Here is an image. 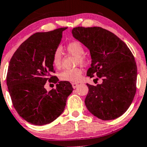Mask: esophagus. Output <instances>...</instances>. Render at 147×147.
Masks as SVG:
<instances>
[{"mask_svg": "<svg viewBox=\"0 0 147 147\" xmlns=\"http://www.w3.org/2000/svg\"><path fill=\"white\" fill-rule=\"evenodd\" d=\"M72 88H76L78 86L79 84L77 83H72Z\"/></svg>", "mask_w": 147, "mask_h": 147, "instance_id": "1", "label": "esophagus"}]
</instances>
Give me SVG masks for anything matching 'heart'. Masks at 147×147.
<instances>
[{
  "instance_id": "b5f03b06",
  "label": "heart",
  "mask_w": 147,
  "mask_h": 147,
  "mask_svg": "<svg viewBox=\"0 0 147 147\" xmlns=\"http://www.w3.org/2000/svg\"><path fill=\"white\" fill-rule=\"evenodd\" d=\"M66 51L70 55L76 57L75 63L77 65H85L87 62V58L84 53L83 45L79 41H72L66 46ZM62 54L59 48H57L52 55V63L56 68L61 66ZM82 74V69L79 67L71 69H65L60 74L59 77L61 80L68 82H77L79 80Z\"/></svg>"
}]
</instances>
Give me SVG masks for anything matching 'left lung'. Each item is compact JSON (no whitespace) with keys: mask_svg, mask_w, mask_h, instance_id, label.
Masks as SVG:
<instances>
[{"mask_svg":"<svg viewBox=\"0 0 147 147\" xmlns=\"http://www.w3.org/2000/svg\"><path fill=\"white\" fill-rule=\"evenodd\" d=\"M72 33L90 50L92 63L87 75L103 80L96 86L86 84L88 110L102 120L120 117L136 92L137 65L132 52L119 37L100 27H76Z\"/></svg>","mask_w":147,"mask_h":147,"instance_id":"obj_1","label":"left lung"}]
</instances>
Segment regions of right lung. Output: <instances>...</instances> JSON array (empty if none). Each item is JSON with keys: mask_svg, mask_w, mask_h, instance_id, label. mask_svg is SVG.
Returning <instances> with one entry per match:
<instances>
[{"mask_svg": "<svg viewBox=\"0 0 147 147\" xmlns=\"http://www.w3.org/2000/svg\"><path fill=\"white\" fill-rule=\"evenodd\" d=\"M67 28L34 34L18 47L9 61L7 85L13 106L21 117L34 125L55 120L73 90L70 82H59L53 75L52 55ZM48 80L58 83L49 92L44 88Z\"/></svg>", "mask_w": 147, "mask_h": 147, "instance_id": "1", "label": "right lung"}]
</instances>
